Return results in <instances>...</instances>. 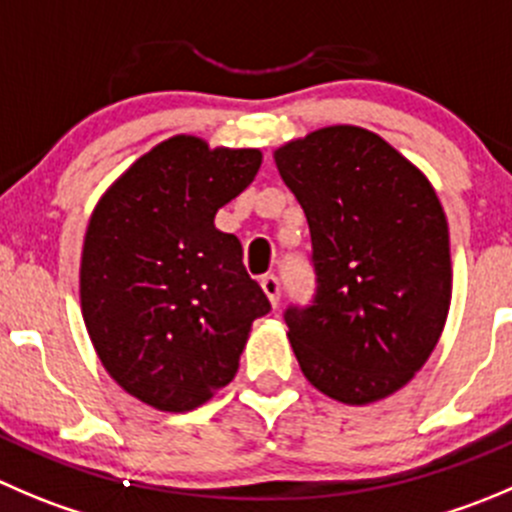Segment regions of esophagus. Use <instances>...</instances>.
Returning a JSON list of instances; mask_svg holds the SVG:
<instances>
[{
    "instance_id": "34e87169",
    "label": "esophagus",
    "mask_w": 512,
    "mask_h": 512,
    "mask_svg": "<svg viewBox=\"0 0 512 512\" xmlns=\"http://www.w3.org/2000/svg\"><path fill=\"white\" fill-rule=\"evenodd\" d=\"M261 289H264V294L269 296V301H271V306H279V299H281V284H279V279H276L274 274H269V276H264V279H261Z\"/></svg>"
}]
</instances>
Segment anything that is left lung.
Returning <instances> with one entry per match:
<instances>
[{
	"mask_svg": "<svg viewBox=\"0 0 512 512\" xmlns=\"http://www.w3.org/2000/svg\"><path fill=\"white\" fill-rule=\"evenodd\" d=\"M309 221L314 304L286 311L304 377L344 405L405 387L440 342L450 231L427 175L377 133L329 125L274 150Z\"/></svg>",
	"mask_w": 512,
	"mask_h": 512,
	"instance_id": "1",
	"label": "left lung"
}]
</instances>
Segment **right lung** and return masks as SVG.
Returning a JSON list of instances; mask_svg holds the SVG:
<instances>
[{"label":"right lung","instance_id":"1","mask_svg":"<svg viewBox=\"0 0 512 512\" xmlns=\"http://www.w3.org/2000/svg\"><path fill=\"white\" fill-rule=\"evenodd\" d=\"M256 148L173 135L140 155L92 211L80 306L107 374L160 412L206 405L238 372L253 319L271 309L241 243L213 218L251 186Z\"/></svg>","mask_w":512,"mask_h":512}]
</instances>
